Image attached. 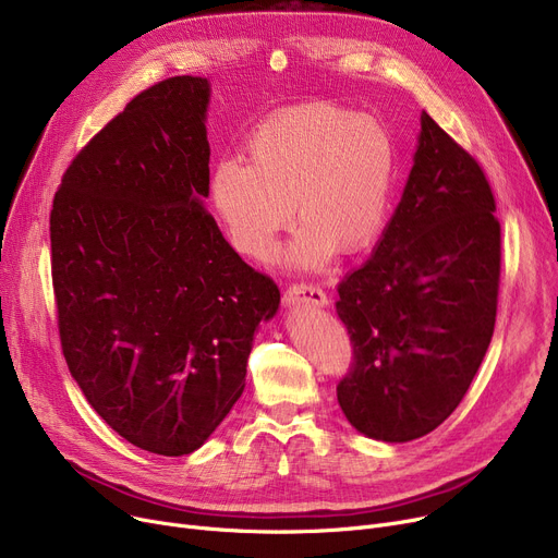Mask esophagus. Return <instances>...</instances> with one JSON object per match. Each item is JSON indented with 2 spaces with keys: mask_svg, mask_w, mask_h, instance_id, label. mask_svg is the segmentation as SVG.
I'll use <instances>...</instances> for the list:
<instances>
[{
  "mask_svg": "<svg viewBox=\"0 0 558 558\" xmlns=\"http://www.w3.org/2000/svg\"><path fill=\"white\" fill-rule=\"evenodd\" d=\"M282 301H284V305H289V307H291V305H301V303L314 305V307H326V305H328L326 291L314 287V284H291V287L284 291Z\"/></svg>",
  "mask_w": 558,
  "mask_h": 558,
  "instance_id": "esophagus-1",
  "label": "esophagus"
}]
</instances>
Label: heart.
<instances>
[{
    "instance_id": "1",
    "label": "heart",
    "mask_w": 558,
    "mask_h": 558,
    "mask_svg": "<svg viewBox=\"0 0 558 558\" xmlns=\"http://www.w3.org/2000/svg\"><path fill=\"white\" fill-rule=\"evenodd\" d=\"M248 165L221 160L210 196L232 248L269 262L291 217L305 226L291 262L318 269L366 248L383 230L396 183V140L375 114L330 101L274 112L246 140Z\"/></svg>"
}]
</instances>
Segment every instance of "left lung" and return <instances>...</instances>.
Instances as JSON below:
<instances>
[{
	"mask_svg": "<svg viewBox=\"0 0 558 558\" xmlns=\"http://www.w3.org/2000/svg\"><path fill=\"white\" fill-rule=\"evenodd\" d=\"M477 160L421 114L414 167L383 240L337 291L353 366L337 385L357 432L387 444L441 425L486 355L500 221Z\"/></svg>",
	"mask_w": 558,
	"mask_h": 558,
	"instance_id": "obj_1",
	"label": "left lung"
}]
</instances>
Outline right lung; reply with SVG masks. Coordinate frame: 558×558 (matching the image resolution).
Wrapping results in <instances>:
<instances>
[{"label":"right lung","mask_w":558,"mask_h":558,"mask_svg":"<svg viewBox=\"0 0 558 558\" xmlns=\"http://www.w3.org/2000/svg\"><path fill=\"white\" fill-rule=\"evenodd\" d=\"M210 83L140 93L63 173L49 219L63 355L95 412L162 457L198 450L246 385L276 282L205 210Z\"/></svg>","instance_id":"obj_1"}]
</instances>
